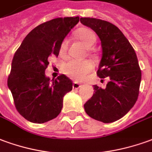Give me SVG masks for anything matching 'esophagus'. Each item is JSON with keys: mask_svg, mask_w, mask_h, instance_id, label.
Here are the masks:
<instances>
[{"mask_svg": "<svg viewBox=\"0 0 152 152\" xmlns=\"http://www.w3.org/2000/svg\"><path fill=\"white\" fill-rule=\"evenodd\" d=\"M73 89H79L80 87H81V85L79 83H77V82H74L73 83Z\"/></svg>", "mask_w": 152, "mask_h": 152, "instance_id": "esophagus-1", "label": "esophagus"}]
</instances>
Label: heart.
<instances>
[{"label":"heart","mask_w":152,"mask_h":152,"mask_svg":"<svg viewBox=\"0 0 152 152\" xmlns=\"http://www.w3.org/2000/svg\"><path fill=\"white\" fill-rule=\"evenodd\" d=\"M76 35L78 39L84 43L87 48H91L94 45L96 41V36L94 32L89 28H80L79 29ZM67 47V39H64L60 46V52L61 53H65ZM93 69V64L90 61H77V60H70L66 61L63 66V71L66 75L69 77L76 80H82L86 76L91 72Z\"/></svg>","instance_id":"1"}]
</instances>
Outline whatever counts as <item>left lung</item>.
<instances>
[{"mask_svg":"<svg viewBox=\"0 0 152 152\" xmlns=\"http://www.w3.org/2000/svg\"><path fill=\"white\" fill-rule=\"evenodd\" d=\"M80 20L101 41L97 76L109 79L104 89L94 86L93 96L84 104L85 111L95 120L113 123L128 113L137 99L142 80L138 60L131 43L114 24L89 17Z\"/></svg>","mask_w":152,"mask_h":152,"instance_id":"8db88e82","label":"left lung"}]
</instances>
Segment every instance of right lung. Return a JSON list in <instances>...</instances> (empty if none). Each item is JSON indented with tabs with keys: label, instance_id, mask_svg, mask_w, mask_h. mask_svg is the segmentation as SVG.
Instances as JSON below:
<instances>
[{
	"label": "right lung",
	"instance_id": "obj_1",
	"mask_svg": "<svg viewBox=\"0 0 152 152\" xmlns=\"http://www.w3.org/2000/svg\"><path fill=\"white\" fill-rule=\"evenodd\" d=\"M79 16L56 18L39 24L23 40L14 55L7 85L17 111L25 119L43 124L61 113L63 97L72 90L65 75L50 80L45 76L53 54L58 57L61 42L79 22Z\"/></svg>",
	"mask_w": 152,
	"mask_h": 152
}]
</instances>
